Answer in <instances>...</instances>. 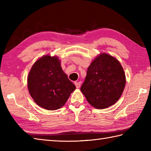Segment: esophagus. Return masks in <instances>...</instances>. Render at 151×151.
<instances>
[{
  "instance_id": "esophagus-1",
  "label": "esophagus",
  "mask_w": 151,
  "mask_h": 151,
  "mask_svg": "<svg viewBox=\"0 0 151 151\" xmlns=\"http://www.w3.org/2000/svg\"><path fill=\"white\" fill-rule=\"evenodd\" d=\"M75 84L76 86V88H79L81 87V82H75Z\"/></svg>"
}]
</instances>
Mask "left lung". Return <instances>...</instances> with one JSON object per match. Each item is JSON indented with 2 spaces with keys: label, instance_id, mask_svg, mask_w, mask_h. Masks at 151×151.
I'll list each match as a JSON object with an SVG mask.
<instances>
[{
  "label": "left lung",
  "instance_id": "8db88e82",
  "mask_svg": "<svg viewBox=\"0 0 151 151\" xmlns=\"http://www.w3.org/2000/svg\"><path fill=\"white\" fill-rule=\"evenodd\" d=\"M126 78L119 62L106 53L93 61L81 90L88 102L98 109L114 104L123 93Z\"/></svg>",
  "mask_w": 151,
  "mask_h": 151
}]
</instances>
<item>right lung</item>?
Listing matches in <instances>:
<instances>
[{
	"label": "right lung",
	"instance_id": "obj_1",
	"mask_svg": "<svg viewBox=\"0 0 151 151\" xmlns=\"http://www.w3.org/2000/svg\"><path fill=\"white\" fill-rule=\"evenodd\" d=\"M28 88L35 102L48 110L62 107L76 86L63 73L58 58L46 55L37 60L28 76Z\"/></svg>",
	"mask_w": 151,
	"mask_h": 151
}]
</instances>
